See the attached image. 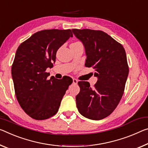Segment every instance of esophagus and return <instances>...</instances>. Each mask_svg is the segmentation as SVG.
I'll use <instances>...</instances> for the list:
<instances>
[{
    "label": "esophagus",
    "mask_w": 148,
    "mask_h": 148,
    "mask_svg": "<svg viewBox=\"0 0 148 148\" xmlns=\"http://www.w3.org/2000/svg\"><path fill=\"white\" fill-rule=\"evenodd\" d=\"M72 80H73V84H78V80H77L76 79L73 78V79H72Z\"/></svg>",
    "instance_id": "34e87169"
}]
</instances>
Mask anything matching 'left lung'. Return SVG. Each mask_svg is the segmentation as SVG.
Returning a JSON list of instances; mask_svg holds the SVG:
<instances>
[{"mask_svg": "<svg viewBox=\"0 0 148 148\" xmlns=\"http://www.w3.org/2000/svg\"><path fill=\"white\" fill-rule=\"evenodd\" d=\"M72 30L85 47V66L95 69L94 76L98 78L93 88L88 82H78L77 108L86 118L101 120L114 111L123 97L129 72L125 50L101 30Z\"/></svg>", "mask_w": 148, "mask_h": 148, "instance_id": "obj_1", "label": "left lung"}]
</instances>
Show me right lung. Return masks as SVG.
Wrapping results in <instances>:
<instances>
[{
  "mask_svg": "<svg viewBox=\"0 0 148 148\" xmlns=\"http://www.w3.org/2000/svg\"><path fill=\"white\" fill-rule=\"evenodd\" d=\"M70 29H45L20 45L12 65L15 94L20 107L32 119L45 120L58 111L66 91L72 83L69 76L61 79L46 72L53 66L58 49L70 37Z\"/></svg>",
  "mask_w": 148,
  "mask_h": 148,
  "instance_id": "add662e5",
  "label": "right lung"
}]
</instances>
